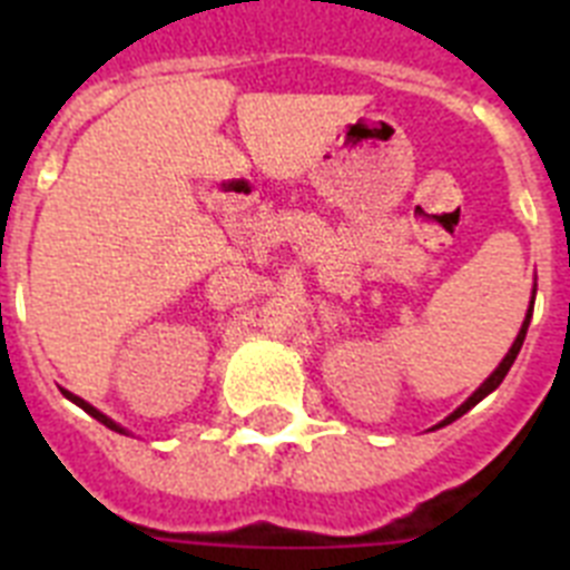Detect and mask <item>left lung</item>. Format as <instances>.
Returning <instances> with one entry per match:
<instances>
[{
    "label": "left lung",
    "instance_id": "obj_1",
    "mask_svg": "<svg viewBox=\"0 0 570 570\" xmlns=\"http://www.w3.org/2000/svg\"><path fill=\"white\" fill-rule=\"evenodd\" d=\"M531 305H533V302H531ZM528 322H531V311H528V314H525V322H522V328H520V334H517V340H513L511 351H508V354H505V360H502V362H500V367H497V371H493V374H491V376H488V380H485V382H482V385H480V387H476V391H473V394H471V396H468V402H465V405H460V407H456L454 414L448 416V420H442V422H440V425H448V422H454V420H460V416H462V414H465V411H471V407H473V405H476V402H480V400H485V396H488V394H491L493 387H500V382H502V380H505V374H508V371H511L513 360H517V354H520V347H522V342H525V334H528Z\"/></svg>",
    "mask_w": 570,
    "mask_h": 570
}]
</instances>
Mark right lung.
Wrapping results in <instances>:
<instances>
[{
	"label": "right lung",
	"instance_id": "right-lung-1",
	"mask_svg": "<svg viewBox=\"0 0 570 570\" xmlns=\"http://www.w3.org/2000/svg\"><path fill=\"white\" fill-rule=\"evenodd\" d=\"M62 394H65V396H68V400H70V402H77V405H79V407H82L85 414H90V416H94V420H99V422H102V425H108V428H110V431H119V434H122V428L116 425V422H114V420H108V416H105V414H99L97 407H94V405H88V402H85V400H79V396H77V394H70V391H62Z\"/></svg>",
	"mask_w": 570,
	"mask_h": 570
}]
</instances>
